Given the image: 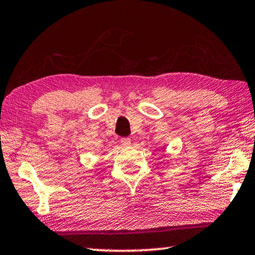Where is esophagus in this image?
Masks as SVG:
<instances>
[{
  "label": "esophagus",
  "mask_w": 255,
  "mask_h": 255,
  "mask_svg": "<svg viewBox=\"0 0 255 255\" xmlns=\"http://www.w3.org/2000/svg\"><path fill=\"white\" fill-rule=\"evenodd\" d=\"M120 143H122L124 147H129L131 144V140L130 138H122V139H120Z\"/></svg>",
  "instance_id": "obj_1"
}]
</instances>
